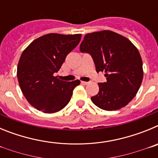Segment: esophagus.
<instances>
[{
	"mask_svg": "<svg viewBox=\"0 0 158 158\" xmlns=\"http://www.w3.org/2000/svg\"><path fill=\"white\" fill-rule=\"evenodd\" d=\"M81 83L83 84V85H89V82H88V81H81Z\"/></svg>",
	"mask_w": 158,
	"mask_h": 158,
	"instance_id": "34e87169",
	"label": "esophagus"
}]
</instances>
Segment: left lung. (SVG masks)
Here are the masks:
<instances>
[{
  "mask_svg": "<svg viewBox=\"0 0 158 158\" xmlns=\"http://www.w3.org/2000/svg\"><path fill=\"white\" fill-rule=\"evenodd\" d=\"M82 53L92 56L96 72H105L107 81L98 83L99 93L91 100L105 111L125 107L139 91L143 77L142 61L138 49L124 36L111 31L85 35Z\"/></svg>",
  "mask_w": 158,
  "mask_h": 158,
  "instance_id": "1",
  "label": "left lung"
}]
</instances>
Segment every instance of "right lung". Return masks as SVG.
Masks as SVG:
<instances>
[{"label": "right lung", "mask_w": 158, "mask_h": 158, "mask_svg": "<svg viewBox=\"0 0 158 158\" xmlns=\"http://www.w3.org/2000/svg\"><path fill=\"white\" fill-rule=\"evenodd\" d=\"M81 35L51 33L38 38L22 53L17 66L19 87L29 104L44 113H54L68 104L79 80L67 82L54 74Z\"/></svg>", "instance_id": "1"}]
</instances>
